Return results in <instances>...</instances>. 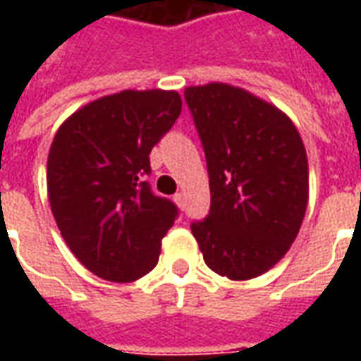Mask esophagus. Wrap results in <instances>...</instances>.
Returning <instances> with one entry per match:
<instances>
[{
  "instance_id": "34e87169",
  "label": "esophagus",
  "mask_w": 361,
  "mask_h": 361,
  "mask_svg": "<svg viewBox=\"0 0 361 361\" xmlns=\"http://www.w3.org/2000/svg\"><path fill=\"white\" fill-rule=\"evenodd\" d=\"M173 201H176V204H178V207H181V209H183V204H185V195H183V193H176V195H173Z\"/></svg>"
}]
</instances>
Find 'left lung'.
Wrapping results in <instances>:
<instances>
[{
  "label": "left lung",
  "instance_id": "obj_1",
  "mask_svg": "<svg viewBox=\"0 0 361 361\" xmlns=\"http://www.w3.org/2000/svg\"><path fill=\"white\" fill-rule=\"evenodd\" d=\"M203 142L211 212L191 232L207 267L250 280L279 263L300 232L307 199V154L286 114L226 82L188 87Z\"/></svg>",
  "mask_w": 361,
  "mask_h": 361
}]
</instances>
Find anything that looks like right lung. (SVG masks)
<instances>
[{"mask_svg":"<svg viewBox=\"0 0 361 361\" xmlns=\"http://www.w3.org/2000/svg\"><path fill=\"white\" fill-rule=\"evenodd\" d=\"M180 114L176 90H121L79 108L51 141L54 219L67 247L100 279L133 282L157 267L178 209L142 178Z\"/></svg>","mask_w":361,"mask_h":361,"instance_id":"right-lung-1","label":"right lung"}]
</instances>
